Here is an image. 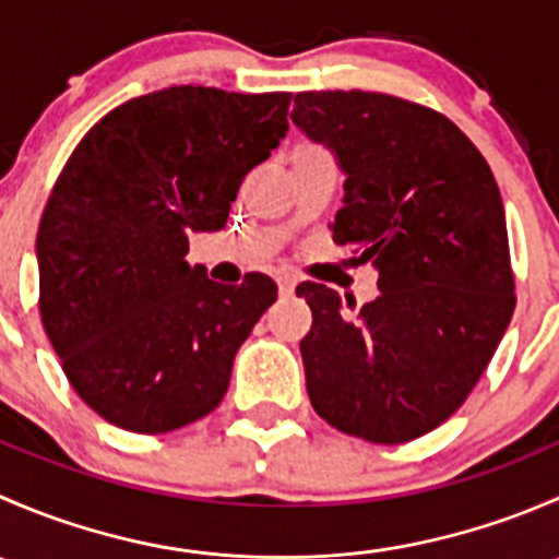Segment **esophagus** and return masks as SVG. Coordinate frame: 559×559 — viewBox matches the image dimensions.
Wrapping results in <instances>:
<instances>
[{
  "mask_svg": "<svg viewBox=\"0 0 559 559\" xmlns=\"http://www.w3.org/2000/svg\"><path fill=\"white\" fill-rule=\"evenodd\" d=\"M297 286V281L292 278V275H278V292L281 295H292Z\"/></svg>",
  "mask_w": 559,
  "mask_h": 559,
  "instance_id": "34e87169",
  "label": "esophagus"
}]
</instances>
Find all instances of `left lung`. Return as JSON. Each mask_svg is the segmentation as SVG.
<instances>
[{
    "label": "left lung",
    "mask_w": 559,
    "mask_h": 559,
    "mask_svg": "<svg viewBox=\"0 0 559 559\" xmlns=\"http://www.w3.org/2000/svg\"><path fill=\"white\" fill-rule=\"evenodd\" d=\"M292 121L337 154L332 240L379 270L381 295L302 281L300 341L316 414L346 436L405 443L481 379L514 313L506 213L481 151L443 112L379 92H302Z\"/></svg>",
    "instance_id": "obj_1"
}]
</instances>
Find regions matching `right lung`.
I'll return each mask as SVG.
<instances>
[{
  "label": "right lung",
  "mask_w": 559,
  "mask_h": 559,
  "mask_svg": "<svg viewBox=\"0 0 559 559\" xmlns=\"http://www.w3.org/2000/svg\"><path fill=\"white\" fill-rule=\"evenodd\" d=\"M292 94L170 86L99 118L37 229L39 316L67 381L105 421L159 436L211 414L275 284L191 267L189 233L227 224L286 134Z\"/></svg>",
  "instance_id": "add662e5"
}]
</instances>
